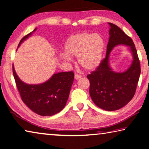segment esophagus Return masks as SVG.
<instances>
[{"instance_id": "34e87169", "label": "esophagus", "mask_w": 149, "mask_h": 149, "mask_svg": "<svg viewBox=\"0 0 149 149\" xmlns=\"http://www.w3.org/2000/svg\"><path fill=\"white\" fill-rule=\"evenodd\" d=\"M81 75H79V74H75V75H74V78H75V79H76V80L79 79V78H81Z\"/></svg>"}]
</instances>
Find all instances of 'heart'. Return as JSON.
I'll return each instance as SVG.
<instances>
[{"instance_id": "b5f03b06", "label": "heart", "mask_w": 149, "mask_h": 149, "mask_svg": "<svg viewBox=\"0 0 149 149\" xmlns=\"http://www.w3.org/2000/svg\"><path fill=\"white\" fill-rule=\"evenodd\" d=\"M104 41L99 33L81 32L72 35L64 44L65 52L61 54L65 61H71V56L77 57L78 64L87 71L97 69L102 61Z\"/></svg>"}]
</instances>
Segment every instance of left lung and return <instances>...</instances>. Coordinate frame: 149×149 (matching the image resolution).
<instances>
[{
    "mask_svg": "<svg viewBox=\"0 0 149 149\" xmlns=\"http://www.w3.org/2000/svg\"><path fill=\"white\" fill-rule=\"evenodd\" d=\"M110 37L107 56L99 67L87 75L90 81L89 94L93 102L102 109L114 111L125 106L133 99L141 74L140 62L132 39L119 27L108 23ZM128 46L132 53V65L126 71H113L109 64V56L112 49L118 45Z\"/></svg>",
    "mask_w": 149,
    "mask_h": 149,
    "instance_id": "left-lung-1",
    "label": "left lung"
}]
</instances>
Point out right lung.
Wrapping results in <instances>:
<instances>
[{"instance_id":"obj_1","label":"right lung","mask_w":149,"mask_h":149,"mask_svg":"<svg viewBox=\"0 0 149 149\" xmlns=\"http://www.w3.org/2000/svg\"><path fill=\"white\" fill-rule=\"evenodd\" d=\"M36 29L35 28L24 37L18 47ZM12 70L22 100L33 112L47 116L56 114L64 108L74 82V72H59L54 74L43 84L29 85L25 84L19 79L15 72L14 65Z\"/></svg>"}]
</instances>
